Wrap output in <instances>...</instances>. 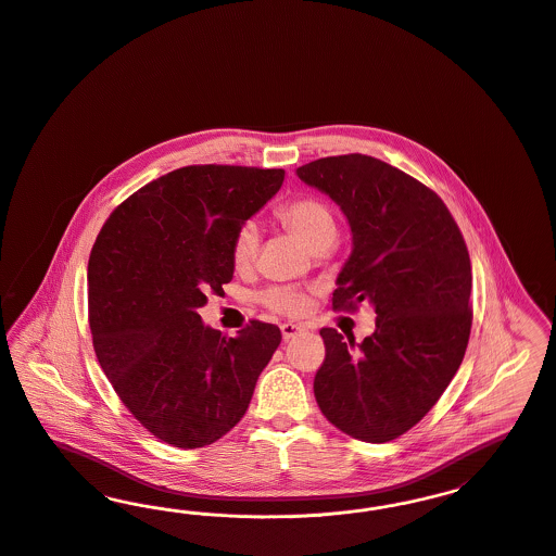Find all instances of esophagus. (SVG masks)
<instances>
[{
    "label": "esophagus",
    "instance_id": "esophagus-1",
    "mask_svg": "<svg viewBox=\"0 0 556 556\" xmlns=\"http://www.w3.org/2000/svg\"><path fill=\"white\" fill-rule=\"evenodd\" d=\"M302 331H304L302 325H293V323H283L281 325V334H283L286 341H289L291 337H295L298 333H302Z\"/></svg>",
    "mask_w": 556,
    "mask_h": 556
}]
</instances>
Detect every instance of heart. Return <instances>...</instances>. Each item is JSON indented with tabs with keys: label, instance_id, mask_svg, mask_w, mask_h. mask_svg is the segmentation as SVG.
<instances>
[{
	"label": "heart",
	"instance_id": "1",
	"mask_svg": "<svg viewBox=\"0 0 556 556\" xmlns=\"http://www.w3.org/2000/svg\"><path fill=\"white\" fill-rule=\"evenodd\" d=\"M277 217L298 240H302L311 250L325 242H333L334 231H337L333 211L323 200L311 199V197L289 200L279 206ZM256 250H258L256 225L252 222L242 223L231 240L233 267L238 270L252 267L256 258ZM258 300L263 306H267L268 311L288 314V316H298L308 308V295L304 291L283 288V286L265 289Z\"/></svg>",
	"mask_w": 556,
	"mask_h": 556
}]
</instances>
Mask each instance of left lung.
Returning <instances> with one entry per match:
<instances>
[{
  "label": "left lung",
  "mask_w": 556,
  "mask_h": 556,
  "mask_svg": "<svg viewBox=\"0 0 556 556\" xmlns=\"http://www.w3.org/2000/svg\"><path fill=\"white\" fill-rule=\"evenodd\" d=\"M345 213L354 250L334 311L370 302L377 331L356 343L320 329L325 362L314 397L329 422L364 443H389L441 400L466 356L471 265L441 197L375 156L337 155L298 167Z\"/></svg>",
  "instance_id": "obj_1"
}]
</instances>
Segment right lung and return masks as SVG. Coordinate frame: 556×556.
<instances>
[{
	"label": "right lung",
	"mask_w": 556,
	"mask_h": 556,
	"mask_svg": "<svg viewBox=\"0 0 556 556\" xmlns=\"http://www.w3.org/2000/svg\"><path fill=\"white\" fill-rule=\"evenodd\" d=\"M283 169L188 165L142 186L101 227L89 258V325L113 391L163 443L199 448L244 418L281 343L250 320L238 337L199 308L233 277L231 240L281 188Z\"/></svg>",
	"instance_id": "right-lung-1"
}]
</instances>
